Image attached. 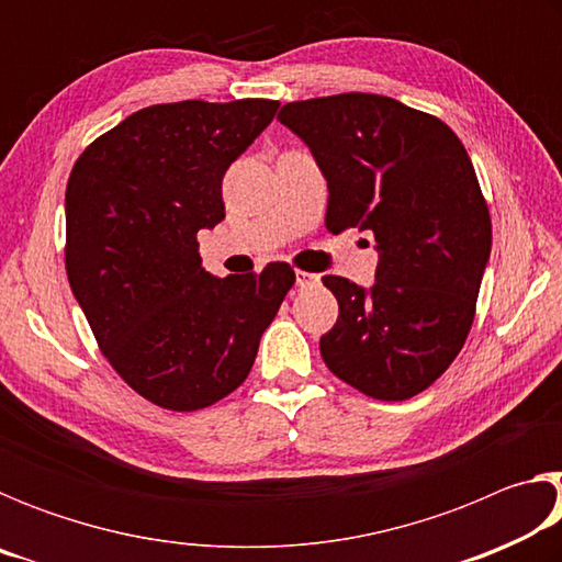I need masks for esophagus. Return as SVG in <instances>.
<instances>
[{
	"label": "esophagus",
	"instance_id": "34e87169",
	"mask_svg": "<svg viewBox=\"0 0 562 562\" xmlns=\"http://www.w3.org/2000/svg\"><path fill=\"white\" fill-rule=\"evenodd\" d=\"M294 278H297V288H315V284L319 282V274L315 272H304V270H297L294 272Z\"/></svg>",
	"mask_w": 562,
	"mask_h": 562
}]
</instances>
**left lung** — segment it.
Masks as SVG:
<instances>
[{
  "instance_id": "1",
  "label": "left lung",
  "mask_w": 562,
  "mask_h": 562,
  "mask_svg": "<svg viewBox=\"0 0 562 562\" xmlns=\"http://www.w3.org/2000/svg\"><path fill=\"white\" fill-rule=\"evenodd\" d=\"M278 121L327 178V231H369L379 252L369 290L322 278L339 302L322 359L361 394L412 398L461 351L491 258V215L471 158L441 119L376 93L292 101Z\"/></svg>"
}]
</instances>
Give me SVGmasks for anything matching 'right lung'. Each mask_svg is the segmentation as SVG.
<instances>
[{
  "label": "right lung",
  "mask_w": 562,
  "mask_h": 562,
  "mask_svg": "<svg viewBox=\"0 0 562 562\" xmlns=\"http://www.w3.org/2000/svg\"><path fill=\"white\" fill-rule=\"evenodd\" d=\"M278 109L270 99L156 103L71 168V292L103 357L150 404L195 412L235 392L294 284L288 262L213 278L198 252V231L225 217V170Z\"/></svg>",
  "instance_id": "add662e5"
}]
</instances>
